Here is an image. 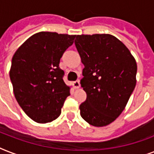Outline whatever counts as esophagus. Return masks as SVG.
Masks as SVG:
<instances>
[{
  "mask_svg": "<svg viewBox=\"0 0 154 154\" xmlns=\"http://www.w3.org/2000/svg\"><path fill=\"white\" fill-rule=\"evenodd\" d=\"M80 82L79 81H75V82H73V86H74L75 89H79L80 88Z\"/></svg>",
  "mask_w": 154,
  "mask_h": 154,
  "instance_id": "1",
  "label": "esophagus"
}]
</instances>
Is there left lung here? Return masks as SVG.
Wrapping results in <instances>:
<instances>
[{"mask_svg": "<svg viewBox=\"0 0 154 154\" xmlns=\"http://www.w3.org/2000/svg\"><path fill=\"white\" fill-rule=\"evenodd\" d=\"M75 45L85 65L81 85L87 94L81 116L91 125L106 126L119 117L135 88L136 60L111 34L77 35Z\"/></svg>", "mask_w": 154, "mask_h": 154, "instance_id": "left-lung-1", "label": "left lung"}]
</instances>
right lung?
I'll list each match as a JSON object with an SVG mask.
<instances>
[{
  "label": "right lung",
  "instance_id": "add662e5",
  "mask_svg": "<svg viewBox=\"0 0 154 154\" xmlns=\"http://www.w3.org/2000/svg\"><path fill=\"white\" fill-rule=\"evenodd\" d=\"M76 35L39 32L28 38L15 52L9 77L14 96L23 111L37 123H48L60 114L70 87L59 67L64 52Z\"/></svg>",
  "mask_w": 154,
  "mask_h": 154
}]
</instances>
